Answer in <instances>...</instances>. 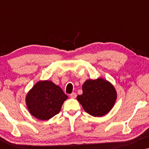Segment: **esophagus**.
I'll use <instances>...</instances> for the list:
<instances>
[{
  "label": "esophagus",
  "mask_w": 149,
  "mask_h": 149,
  "mask_svg": "<svg viewBox=\"0 0 149 149\" xmlns=\"http://www.w3.org/2000/svg\"><path fill=\"white\" fill-rule=\"evenodd\" d=\"M70 97H71V98H75V97H77V93H74V92L72 93H71V94L70 95Z\"/></svg>",
  "instance_id": "esophagus-1"
}]
</instances>
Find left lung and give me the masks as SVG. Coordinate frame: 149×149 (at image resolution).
<instances>
[{"label":"left lung","mask_w":149,"mask_h":149,"mask_svg":"<svg viewBox=\"0 0 149 149\" xmlns=\"http://www.w3.org/2000/svg\"><path fill=\"white\" fill-rule=\"evenodd\" d=\"M83 93L77 97L84 111L93 117H100L111 111L117 98L115 87L107 79H87L83 83Z\"/></svg>","instance_id":"1"}]
</instances>
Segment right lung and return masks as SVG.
<instances>
[{"instance_id": "add662e5", "label": "right lung", "mask_w": 149, "mask_h": 149, "mask_svg": "<svg viewBox=\"0 0 149 149\" xmlns=\"http://www.w3.org/2000/svg\"><path fill=\"white\" fill-rule=\"evenodd\" d=\"M68 99L60 87L52 81L36 83L26 95V104L29 113L36 119L46 121L60 113Z\"/></svg>"}]
</instances>
